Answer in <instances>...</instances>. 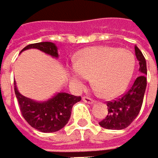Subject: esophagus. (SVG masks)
<instances>
[{
    "instance_id": "1",
    "label": "esophagus",
    "mask_w": 158,
    "mask_h": 158,
    "mask_svg": "<svg viewBox=\"0 0 158 158\" xmlns=\"http://www.w3.org/2000/svg\"><path fill=\"white\" fill-rule=\"evenodd\" d=\"M82 101H83L84 102H86V103H90V105H92V103L95 102V101H94L93 99L89 98V97H83V98H82Z\"/></svg>"
}]
</instances>
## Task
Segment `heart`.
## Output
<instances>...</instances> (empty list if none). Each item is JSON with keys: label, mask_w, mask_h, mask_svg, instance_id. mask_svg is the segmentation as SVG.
<instances>
[{"label": "heart", "mask_w": 158, "mask_h": 158, "mask_svg": "<svg viewBox=\"0 0 158 158\" xmlns=\"http://www.w3.org/2000/svg\"><path fill=\"white\" fill-rule=\"evenodd\" d=\"M135 58L128 50L112 47H92L78 52L72 70V82L82 86L88 76L94 88L106 98L119 96L131 81Z\"/></svg>", "instance_id": "obj_1"}]
</instances>
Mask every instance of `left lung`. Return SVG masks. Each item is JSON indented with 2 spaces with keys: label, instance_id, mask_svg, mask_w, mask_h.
<instances>
[{
  "label": "left lung",
  "instance_id": "1",
  "mask_svg": "<svg viewBox=\"0 0 158 158\" xmlns=\"http://www.w3.org/2000/svg\"><path fill=\"white\" fill-rule=\"evenodd\" d=\"M136 58L139 61V71L141 75L136 77L131 87L119 99L107 102V116L99 124L107 130H123L130 126L137 117L141 109L144 94L147 86V64L143 53L134 47Z\"/></svg>",
  "mask_w": 158,
  "mask_h": 158
}]
</instances>
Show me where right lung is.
Listing matches in <instances>:
<instances>
[{"label": "right lung", "instance_id": "obj_1", "mask_svg": "<svg viewBox=\"0 0 158 158\" xmlns=\"http://www.w3.org/2000/svg\"><path fill=\"white\" fill-rule=\"evenodd\" d=\"M28 49H38L52 57H58L57 47L52 42L27 45L22 52ZM14 91L25 120L35 130L42 132H56L64 127L71 117L73 106L81 100V97L60 92L48 101L36 102L20 94L15 82Z\"/></svg>", "mask_w": 158, "mask_h": 158}]
</instances>
